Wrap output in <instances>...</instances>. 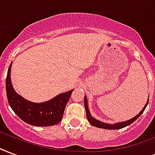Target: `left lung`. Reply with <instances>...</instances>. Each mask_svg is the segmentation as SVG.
<instances>
[{"instance_id":"left-lung-1","label":"left lung","mask_w":155,"mask_h":155,"mask_svg":"<svg viewBox=\"0 0 155 155\" xmlns=\"http://www.w3.org/2000/svg\"><path fill=\"white\" fill-rule=\"evenodd\" d=\"M149 102V100L147 101V103L146 104V106H144V108L141 110V111L137 114L136 115L135 117H133V119L131 120H127V121H125V122L122 123H118V124H105V123H102L99 120L94 119L93 117L91 116L90 112H89V110H88V101H87V98L84 97V106H85V110H86V115H87V119H88V122L90 123L93 126H95L97 127H101V128H105V129H120V128H123V127H127V125H130L131 124H133L135 120H137L140 117V115L144 112L146 107L147 106Z\"/></svg>"}]
</instances>
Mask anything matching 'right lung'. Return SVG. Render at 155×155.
I'll use <instances>...</instances> for the list:
<instances>
[{"instance_id": "obj_1", "label": "right lung", "mask_w": 155, "mask_h": 155, "mask_svg": "<svg viewBox=\"0 0 155 155\" xmlns=\"http://www.w3.org/2000/svg\"><path fill=\"white\" fill-rule=\"evenodd\" d=\"M11 65L12 63L7 72L5 88L8 102L14 112L24 122L33 126H52L58 124L62 119L65 107L73 90L59 94L50 101L43 103L27 101L15 93L13 88L10 80Z\"/></svg>"}]
</instances>
